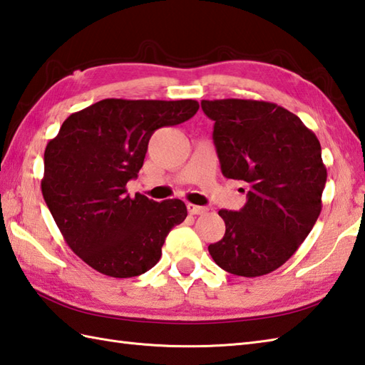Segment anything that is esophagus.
Instances as JSON below:
<instances>
[{"label": "esophagus", "mask_w": 365, "mask_h": 365, "mask_svg": "<svg viewBox=\"0 0 365 365\" xmlns=\"http://www.w3.org/2000/svg\"><path fill=\"white\" fill-rule=\"evenodd\" d=\"M187 211H189V214H192V215H200V214H205V212L207 211V207L187 203Z\"/></svg>", "instance_id": "34e87169"}]
</instances>
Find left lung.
Returning <instances> with one entry per match:
<instances>
[{"instance_id":"obj_1","label":"left lung","mask_w":365,"mask_h":365,"mask_svg":"<svg viewBox=\"0 0 365 365\" xmlns=\"http://www.w3.org/2000/svg\"><path fill=\"white\" fill-rule=\"evenodd\" d=\"M214 121L220 170L249 184L240 211L220 210L225 235L210 244L222 269L242 277L276 271L322 212L326 167L317 135L292 111L264 101H202Z\"/></svg>"}]
</instances>
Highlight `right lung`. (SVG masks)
Returning <instances> with one entry per match:
<instances>
[{
    "instance_id": "obj_1",
    "label": "right lung",
    "mask_w": 365,
    "mask_h": 365,
    "mask_svg": "<svg viewBox=\"0 0 365 365\" xmlns=\"http://www.w3.org/2000/svg\"><path fill=\"white\" fill-rule=\"evenodd\" d=\"M198 102L103 99L72 113L43 153L42 195L64 241L101 274L128 279L150 271L175 225L181 200L154 202L125 189L150 138L197 113Z\"/></svg>"
}]
</instances>
